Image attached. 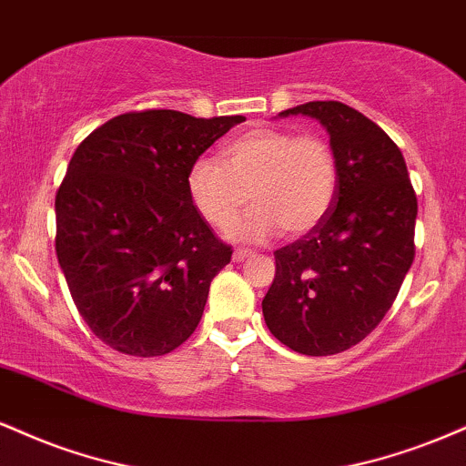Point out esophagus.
<instances>
[{"mask_svg":"<svg viewBox=\"0 0 466 466\" xmlns=\"http://www.w3.org/2000/svg\"><path fill=\"white\" fill-rule=\"evenodd\" d=\"M249 256H251V251H248V249H234L232 260L234 262H243V260H248Z\"/></svg>","mask_w":466,"mask_h":466,"instance_id":"obj_1","label":"esophagus"}]
</instances>
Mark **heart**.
Here are the masks:
<instances>
[{"label": "heart", "mask_w": 466, "mask_h": 466, "mask_svg": "<svg viewBox=\"0 0 466 466\" xmlns=\"http://www.w3.org/2000/svg\"><path fill=\"white\" fill-rule=\"evenodd\" d=\"M339 162L321 134L256 127L221 147V162L199 158L187 176L188 198L212 228L226 229L248 201L256 204L229 234L265 240L282 229L299 237L317 228L332 208Z\"/></svg>", "instance_id": "obj_1"}]
</instances>
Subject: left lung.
I'll return each instance as SVG.
<instances>
[{"instance_id": "left-lung-1", "label": "left lung", "mask_w": 466, "mask_h": 466, "mask_svg": "<svg viewBox=\"0 0 466 466\" xmlns=\"http://www.w3.org/2000/svg\"><path fill=\"white\" fill-rule=\"evenodd\" d=\"M329 132L339 187L317 228L278 249L262 299L267 328L297 354L332 356L378 328L414 260L417 195L401 149L378 123L340 102L279 112Z\"/></svg>"}]
</instances>
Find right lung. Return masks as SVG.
Here are the masks:
<instances>
[{
    "label": "right lung",
    "mask_w": 466,
    "mask_h": 466,
    "mask_svg": "<svg viewBox=\"0 0 466 466\" xmlns=\"http://www.w3.org/2000/svg\"><path fill=\"white\" fill-rule=\"evenodd\" d=\"M245 116L126 112L77 145L56 193V256L93 334L121 354L190 339L232 248L188 198L190 165Z\"/></svg>",
    "instance_id": "add662e5"
}]
</instances>
